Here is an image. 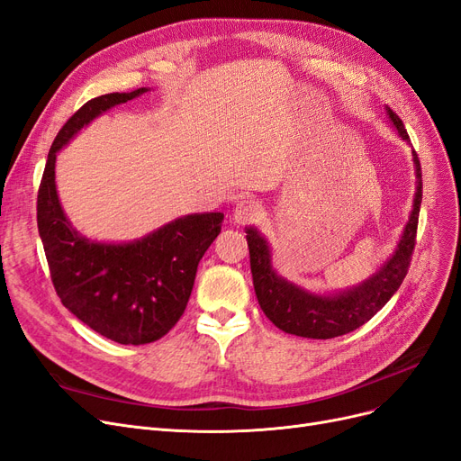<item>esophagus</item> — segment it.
Listing matches in <instances>:
<instances>
[{"instance_id": "1", "label": "esophagus", "mask_w": 461, "mask_h": 461, "mask_svg": "<svg viewBox=\"0 0 461 461\" xmlns=\"http://www.w3.org/2000/svg\"><path fill=\"white\" fill-rule=\"evenodd\" d=\"M259 214V205L254 199H241L233 209V222L235 224H250Z\"/></svg>"}]
</instances>
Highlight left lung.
<instances>
[{"label":"left lung","mask_w":461,"mask_h":461,"mask_svg":"<svg viewBox=\"0 0 461 461\" xmlns=\"http://www.w3.org/2000/svg\"><path fill=\"white\" fill-rule=\"evenodd\" d=\"M388 114L399 135L409 141V133L402 118L392 109H388ZM412 154L418 186L412 212L402 235V241H399L393 256L383 266V269L373 275L367 283L350 292L322 297L307 294L305 290L290 285L288 280L280 278L273 271L267 243L256 230H247L250 271L258 303L278 330L309 339H331L350 333L369 322L390 302L397 288L402 286L411 267L416 245L420 203H422V167H420L416 150H412Z\"/></svg>","instance_id":"1"}]
</instances>
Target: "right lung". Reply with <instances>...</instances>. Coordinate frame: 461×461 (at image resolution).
<instances>
[{"label": "right lung", "mask_w": 461, "mask_h": 461, "mask_svg": "<svg viewBox=\"0 0 461 461\" xmlns=\"http://www.w3.org/2000/svg\"><path fill=\"white\" fill-rule=\"evenodd\" d=\"M149 88L90 99L58 131L37 192V228L54 290L81 322L120 345H147L183 316L199 259L222 228V212L190 214L130 245L78 235L58 202L56 152L97 114Z\"/></svg>", "instance_id": "obj_1"}]
</instances>
